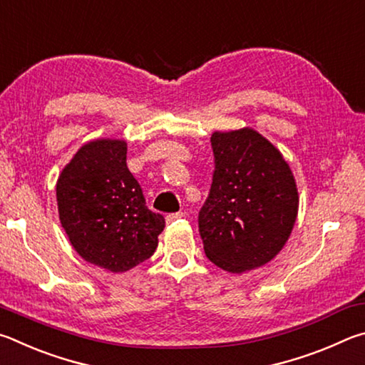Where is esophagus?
<instances>
[{
	"label": "esophagus",
	"instance_id": "obj_1",
	"mask_svg": "<svg viewBox=\"0 0 365 365\" xmlns=\"http://www.w3.org/2000/svg\"><path fill=\"white\" fill-rule=\"evenodd\" d=\"M184 218V213H170V215H166V225H173V222L175 221H179V220H182Z\"/></svg>",
	"mask_w": 365,
	"mask_h": 365
}]
</instances>
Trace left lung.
<instances>
[{"mask_svg":"<svg viewBox=\"0 0 365 365\" xmlns=\"http://www.w3.org/2000/svg\"><path fill=\"white\" fill-rule=\"evenodd\" d=\"M215 173L199 213L208 259L231 274L269 263L298 216L295 176L280 150L253 128L212 134Z\"/></svg>","mask_w":365,"mask_h":365,"instance_id":"left-lung-1","label":"left lung"}]
</instances>
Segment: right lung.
<instances>
[{
	"mask_svg": "<svg viewBox=\"0 0 365 365\" xmlns=\"http://www.w3.org/2000/svg\"><path fill=\"white\" fill-rule=\"evenodd\" d=\"M126 140L83 144L56 184L61 225L80 257L102 269L126 272L150 258L165 227L150 212L126 166Z\"/></svg>",
	"mask_w": 365,
	"mask_h": 365,
	"instance_id": "add662e5",
	"label": "right lung"
}]
</instances>
